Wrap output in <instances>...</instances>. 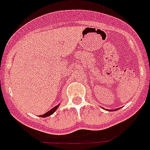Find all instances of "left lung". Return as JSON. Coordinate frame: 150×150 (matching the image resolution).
<instances>
[{"mask_svg": "<svg viewBox=\"0 0 150 150\" xmlns=\"http://www.w3.org/2000/svg\"><path fill=\"white\" fill-rule=\"evenodd\" d=\"M109 111H110V110H109Z\"/></svg>", "mask_w": 150, "mask_h": 150, "instance_id": "obj_1", "label": "left lung"}]
</instances>
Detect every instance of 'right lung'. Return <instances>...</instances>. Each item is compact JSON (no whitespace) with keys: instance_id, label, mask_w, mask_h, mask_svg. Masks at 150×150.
Instances as JSON below:
<instances>
[{"instance_id":"right-lung-1","label":"right lung","mask_w":150,"mask_h":150,"mask_svg":"<svg viewBox=\"0 0 150 150\" xmlns=\"http://www.w3.org/2000/svg\"><path fill=\"white\" fill-rule=\"evenodd\" d=\"M58 105L57 106H56V107H53L51 110H50L49 111H47V113H45L44 114H43V115H40V117H48L50 116V115H51V114H53L54 113V112L56 111V110L58 108Z\"/></svg>"}]
</instances>
